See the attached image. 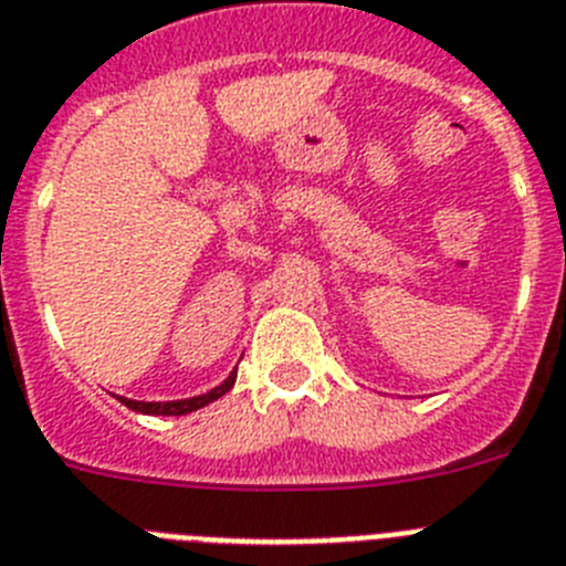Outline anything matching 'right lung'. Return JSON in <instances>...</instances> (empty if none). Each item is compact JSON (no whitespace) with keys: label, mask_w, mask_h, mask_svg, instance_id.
I'll use <instances>...</instances> for the list:
<instances>
[{"label":"right lung","mask_w":566,"mask_h":566,"mask_svg":"<svg viewBox=\"0 0 566 566\" xmlns=\"http://www.w3.org/2000/svg\"><path fill=\"white\" fill-rule=\"evenodd\" d=\"M233 385H235V370L230 373L228 378H224L222 385L213 387V390H208V392H201V396H193V399H176V401H136V399H122V396H116V399H119L125 407H130V410L145 412V416H188V412L201 410V407L210 405V401L222 399L224 392H228Z\"/></svg>","instance_id":"obj_1"}]
</instances>
